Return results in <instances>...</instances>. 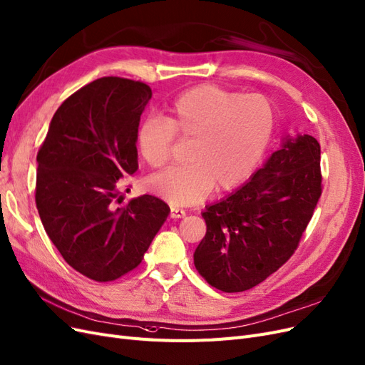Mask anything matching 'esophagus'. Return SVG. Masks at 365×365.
Listing matches in <instances>:
<instances>
[{
	"label": "esophagus",
	"mask_w": 365,
	"mask_h": 365,
	"mask_svg": "<svg viewBox=\"0 0 365 365\" xmlns=\"http://www.w3.org/2000/svg\"><path fill=\"white\" fill-rule=\"evenodd\" d=\"M171 218H174V220H179V218H183L185 215H186V212H185V209H182V207H178V206H171Z\"/></svg>",
	"instance_id": "obj_1"
}]
</instances>
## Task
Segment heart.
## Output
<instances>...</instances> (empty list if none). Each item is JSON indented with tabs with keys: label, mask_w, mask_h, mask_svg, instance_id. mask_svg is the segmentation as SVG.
<instances>
[{
	"label": "heart",
	"mask_w": 365,
	"mask_h": 365,
	"mask_svg": "<svg viewBox=\"0 0 365 365\" xmlns=\"http://www.w3.org/2000/svg\"><path fill=\"white\" fill-rule=\"evenodd\" d=\"M276 112L259 93L242 96L212 85L192 88L174 100L168 115L140 124L138 147L150 167L171 155L174 135L191 140L185 165L147 180L148 190L171 205H194L212 192L238 186L255 171L272 140Z\"/></svg>",
	"instance_id": "heart-1"
}]
</instances>
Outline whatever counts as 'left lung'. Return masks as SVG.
<instances>
[{
  "label": "left lung",
  "instance_id": "obj_1",
  "mask_svg": "<svg viewBox=\"0 0 365 365\" xmlns=\"http://www.w3.org/2000/svg\"><path fill=\"white\" fill-rule=\"evenodd\" d=\"M320 195L319 140L284 136L249 180L202 212L206 235L194 252L198 273L225 292L261 284L297 249Z\"/></svg>",
  "mask_w": 365,
  "mask_h": 365
}]
</instances>
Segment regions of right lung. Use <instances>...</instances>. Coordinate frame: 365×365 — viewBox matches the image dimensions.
Segmentation results:
<instances>
[{"label": "right lung", "mask_w": 365, "mask_h": 365, "mask_svg": "<svg viewBox=\"0 0 365 365\" xmlns=\"http://www.w3.org/2000/svg\"><path fill=\"white\" fill-rule=\"evenodd\" d=\"M150 100L140 81L93 80L56 110L38 153L43 229L63 259L92 280L110 282L136 268L170 214L148 194L121 206L118 187L138 170V127Z\"/></svg>", "instance_id": "right-lung-1"}]
</instances>
